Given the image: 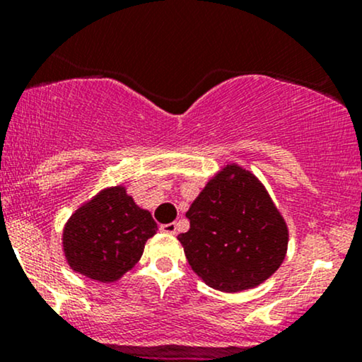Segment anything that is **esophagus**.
Returning a JSON list of instances; mask_svg holds the SVG:
<instances>
[{
	"mask_svg": "<svg viewBox=\"0 0 362 362\" xmlns=\"http://www.w3.org/2000/svg\"><path fill=\"white\" fill-rule=\"evenodd\" d=\"M160 231L167 235H175L177 233V224L175 223H168V224H161Z\"/></svg>",
	"mask_w": 362,
	"mask_h": 362,
	"instance_id": "34e87169",
	"label": "esophagus"
}]
</instances>
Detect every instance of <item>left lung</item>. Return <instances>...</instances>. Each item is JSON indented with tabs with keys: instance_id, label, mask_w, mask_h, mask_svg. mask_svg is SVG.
Wrapping results in <instances>:
<instances>
[{
	"instance_id": "1",
	"label": "left lung",
	"mask_w": 362,
	"mask_h": 362,
	"mask_svg": "<svg viewBox=\"0 0 362 362\" xmlns=\"http://www.w3.org/2000/svg\"><path fill=\"white\" fill-rule=\"evenodd\" d=\"M190 228L178 235L192 271L211 288L240 293L281 267L289 233L279 209L252 172L226 165L187 211Z\"/></svg>"
}]
</instances>
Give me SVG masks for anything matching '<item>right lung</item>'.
I'll use <instances>...</instances> for the list:
<instances>
[{
	"instance_id": "obj_1",
	"label": "right lung",
	"mask_w": 362,
	"mask_h": 362,
	"mask_svg": "<svg viewBox=\"0 0 362 362\" xmlns=\"http://www.w3.org/2000/svg\"><path fill=\"white\" fill-rule=\"evenodd\" d=\"M158 226L126 187H109L71 214L62 230V250L74 272L98 282L119 281L141 259Z\"/></svg>"
}]
</instances>
